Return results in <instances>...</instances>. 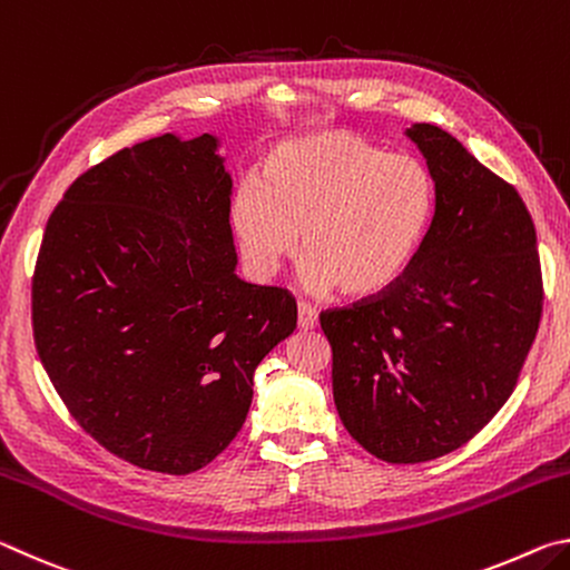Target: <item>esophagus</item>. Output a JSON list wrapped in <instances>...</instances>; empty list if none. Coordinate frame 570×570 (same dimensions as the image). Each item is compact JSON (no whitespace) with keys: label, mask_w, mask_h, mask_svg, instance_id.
<instances>
[{"label":"esophagus","mask_w":570,"mask_h":570,"mask_svg":"<svg viewBox=\"0 0 570 570\" xmlns=\"http://www.w3.org/2000/svg\"><path fill=\"white\" fill-rule=\"evenodd\" d=\"M316 326H320V316H316V308L312 304H306V302L298 304V330L308 332V330H316Z\"/></svg>","instance_id":"34e87169"}]
</instances>
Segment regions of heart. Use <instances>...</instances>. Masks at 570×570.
<instances>
[{
    "mask_svg": "<svg viewBox=\"0 0 570 570\" xmlns=\"http://www.w3.org/2000/svg\"><path fill=\"white\" fill-rule=\"evenodd\" d=\"M435 216V176L420 158L350 132H316L272 150L264 183L244 180L230 226L250 272L274 276L298 250L316 294L377 296L407 272Z\"/></svg>",
    "mask_w": 570,
    "mask_h": 570,
    "instance_id": "heart-1",
    "label": "heart"
}]
</instances>
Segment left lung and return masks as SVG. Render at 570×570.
<instances>
[{
    "label": "left lung",
    "mask_w": 570,
    "mask_h": 570,
    "mask_svg": "<svg viewBox=\"0 0 570 570\" xmlns=\"http://www.w3.org/2000/svg\"><path fill=\"white\" fill-rule=\"evenodd\" d=\"M435 216L397 284L324 312L336 412L374 458L414 465L472 440L503 407L543 312L535 226L518 190L458 138L414 122Z\"/></svg>",
    "instance_id": "left-lung-1"
}]
</instances>
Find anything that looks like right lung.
I'll return each instance as SVG.
<instances>
[{"instance_id": "right-lung-1", "label": "right lung", "mask_w": 570, "mask_h": 570, "mask_svg": "<svg viewBox=\"0 0 570 570\" xmlns=\"http://www.w3.org/2000/svg\"><path fill=\"white\" fill-rule=\"evenodd\" d=\"M220 140L166 132L77 178L32 278L37 354L85 432L188 475L244 424L254 372L296 330L286 288L236 276Z\"/></svg>"}]
</instances>
